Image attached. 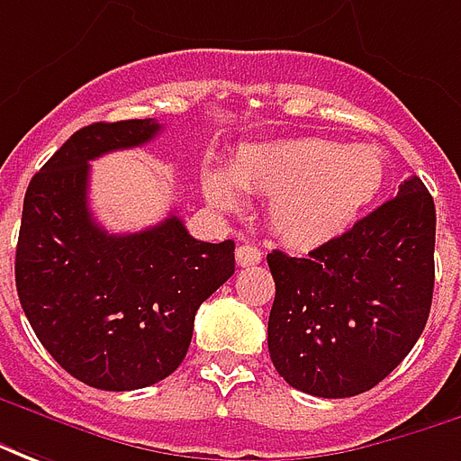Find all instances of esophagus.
<instances>
[{"instance_id": "esophagus-1", "label": "esophagus", "mask_w": 461, "mask_h": 461, "mask_svg": "<svg viewBox=\"0 0 461 461\" xmlns=\"http://www.w3.org/2000/svg\"><path fill=\"white\" fill-rule=\"evenodd\" d=\"M236 260H238V266H240V267L258 266V263L263 260V253H260L256 246H238Z\"/></svg>"}]
</instances>
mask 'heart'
<instances>
[{"mask_svg":"<svg viewBox=\"0 0 461 461\" xmlns=\"http://www.w3.org/2000/svg\"><path fill=\"white\" fill-rule=\"evenodd\" d=\"M384 178L380 149L305 136L240 149L230 173L205 171L203 188L223 211L240 205V188L266 195L273 233L285 246L312 250L345 236L377 201Z\"/></svg>","mask_w":461,"mask_h":461,"instance_id":"1","label":"heart"}]
</instances>
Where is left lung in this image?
Masks as SVG:
<instances>
[{
  "mask_svg": "<svg viewBox=\"0 0 461 461\" xmlns=\"http://www.w3.org/2000/svg\"><path fill=\"white\" fill-rule=\"evenodd\" d=\"M434 201L417 176L345 236L290 258L267 256L276 300L267 350L300 393L372 390L420 340L434 290Z\"/></svg>",
  "mask_w": 461,
  "mask_h": 461,
  "instance_id": "left-lung-1",
  "label": "left lung"
}]
</instances>
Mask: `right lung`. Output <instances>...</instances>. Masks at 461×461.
Here are the masks:
<instances>
[{"label": "right lung", "instance_id": "add662e5", "mask_svg": "<svg viewBox=\"0 0 461 461\" xmlns=\"http://www.w3.org/2000/svg\"><path fill=\"white\" fill-rule=\"evenodd\" d=\"M153 119L99 121L74 133L24 195L16 293L39 342L89 387L126 393L184 362L195 310L236 270V243H203L171 213L109 233L89 211V161L149 143Z\"/></svg>", "mask_w": 461, "mask_h": 461}]
</instances>
